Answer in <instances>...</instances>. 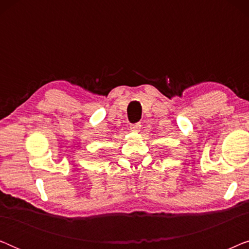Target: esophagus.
Masks as SVG:
<instances>
[{
    "label": "esophagus",
    "instance_id": "esophagus-1",
    "mask_svg": "<svg viewBox=\"0 0 249 249\" xmlns=\"http://www.w3.org/2000/svg\"><path fill=\"white\" fill-rule=\"evenodd\" d=\"M141 127H142L141 124H135L130 125V129H131V131H139L141 130Z\"/></svg>",
    "mask_w": 249,
    "mask_h": 249
}]
</instances>
